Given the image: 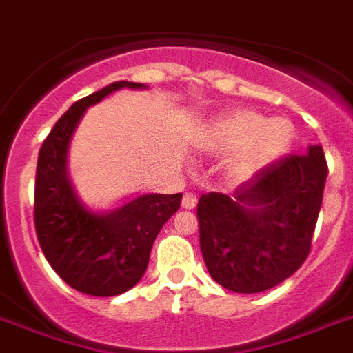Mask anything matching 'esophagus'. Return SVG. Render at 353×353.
<instances>
[{"instance_id": "obj_1", "label": "esophagus", "mask_w": 353, "mask_h": 353, "mask_svg": "<svg viewBox=\"0 0 353 353\" xmlns=\"http://www.w3.org/2000/svg\"><path fill=\"white\" fill-rule=\"evenodd\" d=\"M196 203H198V198H196V194L185 192V196H183V199H181L183 209H187V210L194 209V207H196Z\"/></svg>"}]
</instances>
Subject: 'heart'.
<instances>
[{"label":"heart","mask_w":353,"mask_h":353,"mask_svg":"<svg viewBox=\"0 0 353 353\" xmlns=\"http://www.w3.org/2000/svg\"><path fill=\"white\" fill-rule=\"evenodd\" d=\"M295 141V126L290 119H268L252 110H234L205 122L194 137L199 154H231L227 177L243 183L282 159Z\"/></svg>","instance_id":"1"}]
</instances>
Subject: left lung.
<instances>
[{
  "instance_id": "obj_1",
  "label": "left lung",
  "mask_w": 353,
  "mask_h": 353,
  "mask_svg": "<svg viewBox=\"0 0 353 353\" xmlns=\"http://www.w3.org/2000/svg\"><path fill=\"white\" fill-rule=\"evenodd\" d=\"M328 165L323 146L285 155L229 198L198 201L199 247L210 276L234 293L271 290L301 268L323 205Z\"/></svg>"
}]
</instances>
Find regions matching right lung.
Masks as SVG:
<instances>
[{
  "label": "right lung",
  "instance_id": "obj_1",
  "mask_svg": "<svg viewBox=\"0 0 353 353\" xmlns=\"http://www.w3.org/2000/svg\"><path fill=\"white\" fill-rule=\"evenodd\" d=\"M137 82H113L80 99L58 119L38 154L34 227L47 262L73 290L115 296L137 284L148 268L161 227L177 212L183 194H144L108 214L82 205L68 176L69 141L85 108Z\"/></svg>",
  "mask_w": 353,
  "mask_h": 353
}]
</instances>
